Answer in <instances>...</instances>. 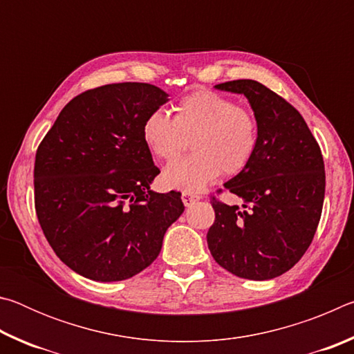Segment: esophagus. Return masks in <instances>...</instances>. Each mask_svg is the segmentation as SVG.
I'll return each instance as SVG.
<instances>
[{
	"label": "esophagus",
	"instance_id": "esophagus-1",
	"mask_svg": "<svg viewBox=\"0 0 354 354\" xmlns=\"http://www.w3.org/2000/svg\"><path fill=\"white\" fill-rule=\"evenodd\" d=\"M200 198H201L200 195L190 194V192H183V203H184V206H192L195 201H198Z\"/></svg>",
	"mask_w": 354,
	"mask_h": 354
}]
</instances>
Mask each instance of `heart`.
<instances>
[{
    "label": "heart",
    "mask_w": 354,
    "mask_h": 354,
    "mask_svg": "<svg viewBox=\"0 0 354 354\" xmlns=\"http://www.w3.org/2000/svg\"><path fill=\"white\" fill-rule=\"evenodd\" d=\"M175 115L162 109L148 113L142 123V140L156 158L170 160L179 154L185 136H194V154L165 167L162 181L173 189L198 192L221 171L236 175L250 164L259 142L257 120L225 95L196 91L173 106Z\"/></svg>",
    "instance_id": "heart-1"
}]
</instances>
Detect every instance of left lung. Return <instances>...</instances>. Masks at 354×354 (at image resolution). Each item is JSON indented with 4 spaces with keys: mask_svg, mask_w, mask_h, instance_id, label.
Listing matches in <instances>:
<instances>
[{
    "mask_svg": "<svg viewBox=\"0 0 354 354\" xmlns=\"http://www.w3.org/2000/svg\"><path fill=\"white\" fill-rule=\"evenodd\" d=\"M215 88L247 97L259 142L250 164L223 184L242 207L212 198L207 247L239 278L273 279L301 259L319 226L325 198L320 147L301 113L261 82L237 80Z\"/></svg>",
    "mask_w": 354,
    "mask_h": 354,
    "instance_id": "1",
    "label": "left lung"
}]
</instances>
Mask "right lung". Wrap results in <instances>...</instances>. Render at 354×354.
I'll return each mask as SVG.
<instances>
[{
  "mask_svg": "<svg viewBox=\"0 0 354 354\" xmlns=\"http://www.w3.org/2000/svg\"><path fill=\"white\" fill-rule=\"evenodd\" d=\"M169 101L145 82L107 84L77 95L39 145L35 211L59 259L84 278H133L159 256L184 212L181 194H156L159 175L142 123Z\"/></svg>",
  "mask_w": 354,
  "mask_h": 354,
  "instance_id": "right-lung-1",
  "label": "right lung"
}]
</instances>
